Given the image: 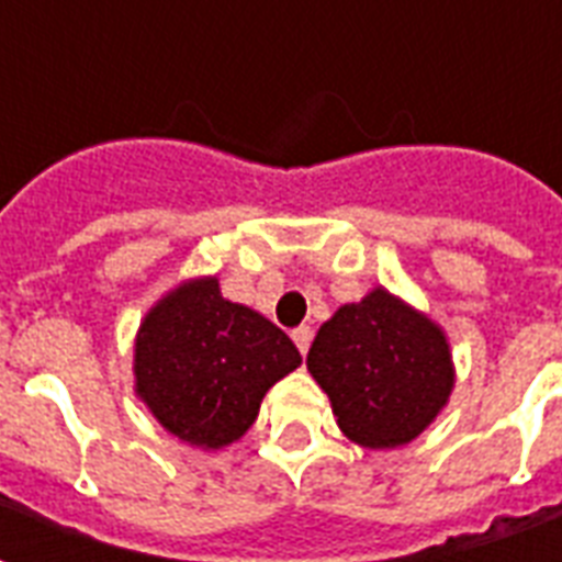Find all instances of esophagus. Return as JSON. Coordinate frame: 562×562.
<instances>
[{"mask_svg": "<svg viewBox=\"0 0 562 562\" xmlns=\"http://www.w3.org/2000/svg\"><path fill=\"white\" fill-rule=\"evenodd\" d=\"M291 340L296 344V349H300V355L308 352V346H312V328L308 326H296L294 331H291Z\"/></svg>", "mask_w": 562, "mask_h": 562, "instance_id": "esophagus-1", "label": "esophagus"}]
</instances>
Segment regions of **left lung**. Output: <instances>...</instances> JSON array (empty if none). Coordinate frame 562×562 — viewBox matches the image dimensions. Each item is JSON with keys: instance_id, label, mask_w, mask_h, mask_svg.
I'll return each mask as SVG.
<instances>
[{"instance_id": "obj_1", "label": "left lung", "mask_w": 562, "mask_h": 562, "mask_svg": "<svg viewBox=\"0 0 562 562\" xmlns=\"http://www.w3.org/2000/svg\"><path fill=\"white\" fill-rule=\"evenodd\" d=\"M305 367L331 401L340 432L369 450L418 439L456 384L445 328L384 285L323 323Z\"/></svg>"}]
</instances>
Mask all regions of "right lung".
<instances>
[{"mask_svg":"<svg viewBox=\"0 0 562 562\" xmlns=\"http://www.w3.org/2000/svg\"><path fill=\"white\" fill-rule=\"evenodd\" d=\"M303 363L282 328L222 296L218 277H190L144 314L132 349L138 395L164 430L222 450L257 422L280 378Z\"/></svg>","mask_w":562,"mask_h":562,"instance_id":"right-lung-1","label":"right lung"}]
</instances>
